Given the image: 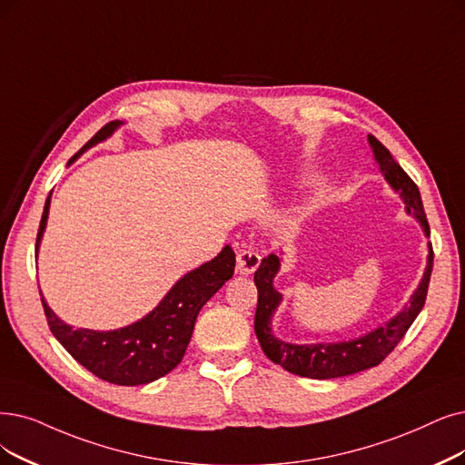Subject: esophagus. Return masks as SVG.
I'll use <instances>...</instances> for the list:
<instances>
[{"mask_svg":"<svg viewBox=\"0 0 465 465\" xmlns=\"http://www.w3.org/2000/svg\"><path fill=\"white\" fill-rule=\"evenodd\" d=\"M259 263H262V255L257 253V250L253 246H244L236 255V272L248 276L259 267Z\"/></svg>","mask_w":465,"mask_h":465,"instance_id":"obj_1","label":"esophagus"}]
</instances>
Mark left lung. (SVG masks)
<instances>
[{"mask_svg":"<svg viewBox=\"0 0 465 465\" xmlns=\"http://www.w3.org/2000/svg\"><path fill=\"white\" fill-rule=\"evenodd\" d=\"M368 143L370 148H372L374 160L380 165L383 179L404 202L406 213L418 219L425 238H430V223L425 219L423 203L416 183L406 175V172L395 162L391 153L374 135H368ZM427 248H430V252H427V265L418 288L411 295V303H406L393 319H389L385 324L362 333V336L333 343H290L274 336L272 317L278 305L282 303V293L274 288V276L281 271L282 257L269 253L262 259V263H259L253 274V282L257 286V311L253 326L263 352L274 364H281L288 372L312 380L351 376L378 366L404 338L406 330L412 326L420 311L423 309L433 271L431 242H427Z\"/></svg>","mask_w":465,"mask_h":465,"instance_id":"1","label":"left lung"}]
</instances>
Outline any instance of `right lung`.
Returning <instances> with one entry per match:
<instances>
[{
	"label": "right lung",
	"mask_w": 465,
	"mask_h": 465,
	"mask_svg": "<svg viewBox=\"0 0 465 465\" xmlns=\"http://www.w3.org/2000/svg\"><path fill=\"white\" fill-rule=\"evenodd\" d=\"M122 124L114 120L101 127L68 163L76 162L91 146L113 137ZM49 206L51 194L44 206L35 253L45 232ZM234 263L232 248L225 246L212 262L181 276L163 300L143 319L116 330L74 328L53 312L40 292L42 305L53 336L91 374L116 385H143L172 372L183 361L200 309L232 276Z\"/></svg>",
	"instance_id": "obj_1"
}]
</instances>
